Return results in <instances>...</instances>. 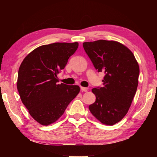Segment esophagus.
<instances>
[{"instance_id":"esophagus-1","label":"esophagus","mask_w":157,"mask_h":157,"mask_svg":"<svg viewBox=\"0 0 157 157\" xmlns=\"http://www.w3.org/2000/svg\"><path fill=\"white\" fill-rule=\"evenodd\" d=\"M80 89L82 91L84 92H86L87 90H88V88H86V87H83V86H81Z\"/></svg>"}]
</instances>
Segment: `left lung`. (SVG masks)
I'll return each instance as SVG.
<instances>
[{
	"mask_svg": "<svg viewBox=\"0 0 157 157\" xmlns=\"http://www.w3.org/2000/svg\"><path fill=\"white\" fill-rule=\"evenodd\" d=\"M83 47L95 69L105 74L103 86L92 89L96 99L89 109L101 123L113 125L132 105L139 84V63L131 50L118 41L84 42Z\"/></svg>",
	"mask_w": 157,
	"mask_h": 157,
	"instance_id": "obj_1",
	"label": "left lung"
}]
</instances>
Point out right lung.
<instances>
[{
    "label": "right lung",
    "instance_id": "add662e5",
    "mask_svg": "<svg viewBox=\"0 0 157 157\" xmlns=\"http://www.w3.org/2000/svg\"><path fill=\"white\" fill-rule=\"evenodd\" d=\"M78 43L41 46L26 56L18 69L17 89L30 116L42 125L54 123L79 92L78 85L58 84L57 75Z\"/></svg>",
    "mask_w": 157,
    "mask_h": 157
}]
</instances>
